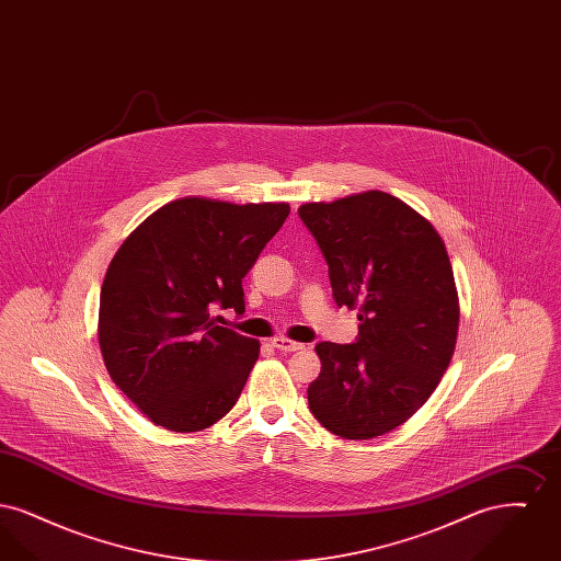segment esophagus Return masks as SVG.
Masks as SVG:
<instances>
[{
  "instance_id": "1",
  "label": "esophagus",
  "mask_w": 561,
  "mask_h": 561,
  "mask_svg": "<svg viewBox=\"0 0 561 561\" xmlns=\"http://www.w3.org/2000/svg\"><path fill=\"white\" fill-rule=\"evenodd\" d=\"M273 347L277 348V351H284V353H294V351H300V348H305V345H300V343H294L290 339H284V336H279V339H273Z\"/></svg>"
}]
</instances>
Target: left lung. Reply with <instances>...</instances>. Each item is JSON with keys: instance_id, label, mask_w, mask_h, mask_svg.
<instances>
[{"instance_id": "8db88e82", "label": "left lung", "mask_w": 561, "mask_h": 561, "mask_svg": "<svg viewBox=\"0 0 561 561\" xmlns=\"http://www.w3.org/2000/svg\"><path fill=\"white\" fill-rule=\"evenodd\" d=\"M298 216L320 245L336 305L359 311L355 343H318L309 410L339 437L385 435L431 398L453 359L458 296L446 245L382 191L305 204Z\"/></svg>"}]
</instances>
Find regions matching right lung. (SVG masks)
<instances>
[{"label": "right lung", "instance_id": "1", "mask_svg": "<svg viewBox=\"0 0 561 561\" xmlns=\"http://www.w3.org/2000/svg\"><path fill=\"white\" fill-rule=\"evenodd\" d=\"M288 214V204L185 197L151 214L113 256L101 351L113 382L151 423L202 431L240 400L259 341L216 325L210 311H245L241 279Z\"/></svg>", "mask_w": 561, "mask_h": 561}]
</instances>
